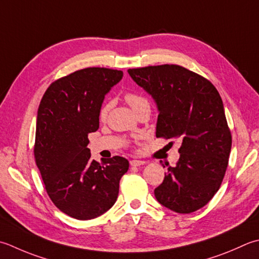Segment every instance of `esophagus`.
I'll list each match as a JSON object with an SVG mask.
<instances>
[{"instance_id": "34e87169", "label": "esophagus", "mask_w": 259, "mask_h": 259, "mask_svg": "<svg viewBox=\"0 0 259 259\" xmlns=\"http://www.w3.org/2000/svg\"><path fill=\"white\" fill-rule=\"evenodd\" d=\"M144 164H145L144 160H137V159L130 160V165L131 166H140V165H144Z\"/></svg>"}]
</instances>
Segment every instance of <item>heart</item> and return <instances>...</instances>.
I'll use <instances>...</instances> for the list:
<instances>
[{
	"mask_svg": "<svg viewBox=\"0 0 259 259\" xmlns=\"http://www.w3.org/2000/svg\"><path fill=\"white\" fill-rule=\"evenodd\" d=\"M125 101H126V102H128V104L131 106V108L134 109V111H136L141 105L149 104L148 101H147V99H145L144 96H141V95L137 94V93H134V92H129V93L125 94ZM110 109H111V103L104 104L102 106V109H101V111H100V116H101V118L104 119L105 116H106V114H108Z\"/></svg>",
	"mask_w": 259,
	"mask_h": 259,
	"instance_id": "heart-1",
	"label": "heart"
}]
</instances>
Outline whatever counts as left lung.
<instances>
[{
    "instance_id": "8db88e82",
    "label": "left lung",
    "mask_w": 259,
    "mask_h": 259,
    "mask_svg": "<svg viewBox=\"0 0 259 259\" xmlns=\"http://www.w3.org/2000/svg\"><path fill=\"white\" fill-rule=\"evenodd\" d=\"M158 110L156 137L179 139L180 159L155 189L161 205L177 213L203 207L222 183L231 150L224 103L206 78L179 65L128 69Z\"/></svg>"
}]
</instances>
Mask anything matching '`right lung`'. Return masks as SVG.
<instances>
[{
  "label": "right lung",
  "instance_id": "1",
  "mask_svg": "<svg viewBox=\"0 0 259 259\" xmlns=\"http://www.w3.org/2000/svg\"><path fill=\"white\" fill-rule=\"evenodd\" d=\"M122 76V70L101 67L76 70L55 80L39 105L35 164L53 203L75 219H94L111 209L129 168L120 156L100 164L88 148L105 95Z\"/></svg>",
  "mask_w": 259,
  "mask_h": 259
}]
</instances>
